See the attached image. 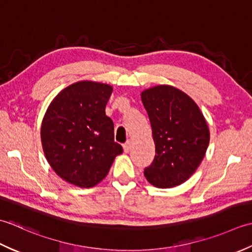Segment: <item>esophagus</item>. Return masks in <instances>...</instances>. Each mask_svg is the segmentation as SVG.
I'll return each mask as SVG.
<instances>
[{
    "label": "esophagus",
    "mask_w": 252,
    "mask_h": 252,
    "mask_svg": "<svg viewBox=\"0 0 252 252\" xmlns=\"http://www.w3.org/2000/svg\"><path fill=\"white\" fill-rule=\"evenodd\" d=\"M123 148H124V151L126 153H128V152L130 151V149H131V142L130 141H127L126 143H124V145H123Z\"/></svg>",
    "instance_id": "esophagus-1"
}]
</instances>
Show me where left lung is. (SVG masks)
<instances>
[{"instance_id": "left-lung-1", "label": "left lung", "mask_w": 252, "mask_h": 252, "mask_svg": "<svg viewBox=\"0 0 252 252\" xmlns=\"http://www.w3.org/2000/svg\"><path fill=\"white\" fill-rule=\"evenodd\" d=\"M156 145V157L145 168L147 181L158 188L186 182L201 163L210 132L190 96L172 86H157L141 94Z\"/></svg>"}]
</instances>
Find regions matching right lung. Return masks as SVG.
<instances>
[{
    "label": "right lung",
    "mask_w": 252,
    "mask_h": 252,
    "mask_svg": "<svg viewBox=\"0 0 252 252\" xmlns=\"http://www.w3.org/2000/svg\"><path fill=\"white\" fill-rule=\"evenodd\" d=\"M112 87L79 81L66 87L49 105L41 141L51 167L81 188L100 183L123 148L114 141V124L105 115Z\"/></svg>",
    "instance_id": "obj_1"
}]
</instances>
